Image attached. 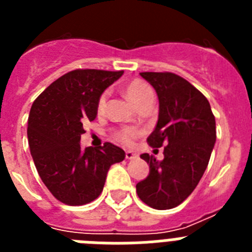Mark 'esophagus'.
I'll use <instances>...</instances> for the list:
<instances>
[{"instance_id":"34e87169","label":"esophagus","mask_w":252,"mask_h":252,"mask_svg":"<svg viewBox=\"0 0 252 252\" xmlns=\"http://www.w3.org/2000/svg\"><path fill=\"white\" fill-rule=\"evenodd\" d=\"M136 158H137V155L135 153H133V151H131V150L126 151V159L133 160V159H136Z\"/></svg>"}]
</instances>
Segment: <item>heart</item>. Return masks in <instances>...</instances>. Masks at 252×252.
<instances>
[{"instance_id": "obj_1", "label": "heart", "mask_w": 252, "mask_h": 252, "mask_svg": "<svg viewBox=\"0 0 252 252\" xmlns=\"http://www.w3.org/2000/svg\"><path fill=\"white\" fill-rule=\"evenodd\" d=\"M125 94L128 98V101L136 107L137 104L141 103L144 99H146L148 97L153 95V90L150 88L148 83L140 81V79H135V81L130 82V83L126 86L125 88ZM106 102H107V94H103L99 97L98 103H97V111L98 113H103L106 110ZM137 136V131L132 130V128H124L122 131H120L117 133V137L119 140H121L125 144H131L133 141V139Z\"/></svg>"}]
</instances>
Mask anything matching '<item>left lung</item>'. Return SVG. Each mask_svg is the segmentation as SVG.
<instances>
[{"instance_id": "8db88e82", "label": "left lung", "mask_w": 252, "mask_h": 252, "mask_svg": "<svg viewBox=\"0 0 252 252\" xmlns=\"http://www.w3.org/2000/svg\"><path fill=\"white\" fill-rule=\"evenodd\" d=\"M157 92L159 119L149 145L164 148V159L142 154L149 175L136 184L144 203L155 209L179 206L203 177L216 142V120L208 99L174 73H140Z\"/></svg>"}]
</instances>
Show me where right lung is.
Masks as SVG:
<instances>
[{"label":"right lung","instance_id":"1","mask_svg":"<svg viewBox=\"0 0 252 252\" xmlns=\"http://www.w3.org/2000/svg\"><path fill=\"white\" fill-rule=\"evenodd\" d=\"M122 74V70H72L53 82L31 106V157L58 201L69 206L94 201L103 190L111 165L125 159V151L111 142L84 150L81 146L83 122L95 119L99 97Z\"/></svg>","mask_w":252,"mask_h":252}]
</instances>
